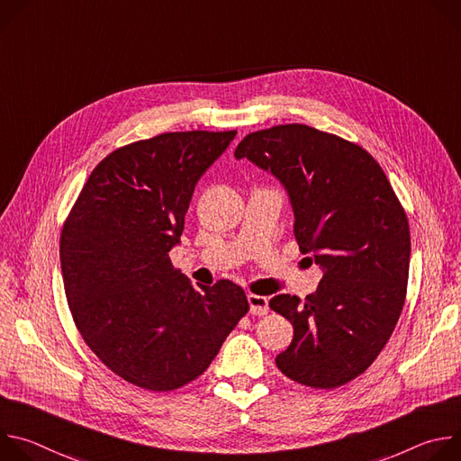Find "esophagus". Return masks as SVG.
<instances>
[{
	"label": "esophagus",
	"mask_w": 461,
	"mask_h": 461,
	"mask_svg": "<svg viewBox=\"0 0 461 461\" xmlns=\"http://www.w3.org/2000/svg\"><path fill=\"white\" fill-rule=\"evenodd\" d=\"M248 303H249V312L253 315H267L270 306H268V299L265 295H255L249 294L248 295Z\"/></svg>",
	"instance_id": "obj_1"
}]
</instances>
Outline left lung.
<instances>
[{
	"label": "left lung",
	"instance_id": "obj_1",
	"mask_svg": "<svg viewBox=\"0 0 461 461\" xmlns=\"http://www.w3.org/2000/svg\"><path fill=\"white\" fill-rule=\"evenodd\" d=\"M288 191L294 233L322 270L301 301L281 294L270 308L294 324L277 368L312 388H338L379 356L402 315L411 262L403 206L361 146L304 123L255 131L235 149Z\"/></svg>",
	"mask_w": 461,
	"mask_h": 461
}]
</instances>
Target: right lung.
Returning <instances> with one entry per match:
<instances>
[{"instance_id":"obj_1","label":"right lung","mask_w":461,"mask_h":461,"mask_svg":"<svg viewBox=\"0 0 461 461\" xmlns=\"http://www.w3.org/2000/svg\"><path fill=\"white\" fill-rule=\"evenodd\" d=\"M237 131H180L109 153L63 224L65 295L87 347L116 375L153 392L199 377L249 310L222 279L196 290L171 265L194 184Z\"/></svg>"}]
</instances>
